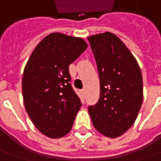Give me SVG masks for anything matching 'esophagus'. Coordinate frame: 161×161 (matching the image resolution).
Listing matches in <instances>:
<instances>
[{"mask_svg": "<svg viewBox=\"0 0 161 161\" xmlns=\"http://www.w3.org/2000/svg\"><path fill=\"white\" fill-rule=\"evenodd\" d=\"M85 93H86L85 90H82V91H81V94H82V97H83V98L85 97Z\"/></svg>", "mask_w": 161, "mask_h": 161, "instance_id": "34e87169", "label": "esophagus"}]
</instances>
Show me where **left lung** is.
<instances>
[{"label": "left lung", "mask_w": 161, "mask_h": 161, "mask_svg": "<svg viewBox=\"0 0 161 161\" xmlns=\"http://www.w3.org/2000/svg\"><path fill=\"white\" fill-rule=\"evenodd\" d=\"M87 39L100 76V99L88 111L99 133L117 138L134 125L140 111L143 99L141 69L128 48L112 33Z\"/></svg>", "instance_id": "1"}]
</instances>
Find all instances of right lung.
I'll list each match as a JSON object with an SVG mask.
<instances>
[{"label":"right lung","instance_id":"right-lung-1","mask_svg":"<svg viewBox=\"0 0 161 161\" xmlns=\"http://www.w3.org/2000/svg\"><path fill=\"white\" fill-rule=\"evenodd\" d=\"M86 48L81 37L52 33L37 44L25 64L22 77L25 110L49 138L69 134L80 109V99L69 83V66Z\"/></svg>","mask_w":161,"mask_h":161}]
</instances>
